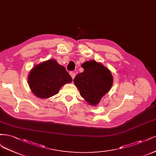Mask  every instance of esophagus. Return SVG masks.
<instances>
[{"instance_id":"1","label":"esophagus","mask_w":156,"mask_h":156,"mask_svg":"<svg viewBox=\"0 0 156 156\" xmlns=\"http://www.w3.org/2000/svg\"><path fill=\"white\" fill-rule=\"evenodd\" d=\"M70 75H71L73 79H74V77H75V76H76V74H75V73H73V72H71V73H70Z\"/></svg>"}]
</instances>
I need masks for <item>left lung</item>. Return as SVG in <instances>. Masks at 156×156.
I'll list each match as a JSON object with an SVG mask.
<instances>
[{"label":"left lung","instance_id":"1","mask_svg":"<svg viewBox=\"0 0 156 156\" xmlns=\"http://www.w3.org/2000/svg\"><path fill=\"white\" fill-rule=\"evenodd\" d=\"M82 67L83 72L75 76L74 83L85 101L90 105L96 106L112 87L113 78L112 73L95 60L84 62Z\"/></svg>","mask_w":156,"mask_h":156}]
</instances>
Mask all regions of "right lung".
<instances>
[{
	"label": "right lung",
	"mask_w": 156,
	"mask_h": 156,
	"mask_svg": "<svg viewBox=\"0 0 156 156\" xmlns=\"http://www.w3.org/2000/svg\"><path fill=\"white\" fill-rule=\"evenodd\" d=\"M72 81L65 68L54 59L34 65L28 76L30 89L39 98L53 97L65 84Z\"/></svg>",
	"instance_id": "right-lung-1"
}]
</instances>
